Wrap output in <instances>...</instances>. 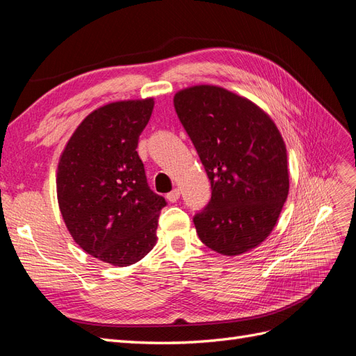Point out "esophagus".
Returning <instances> with one entry per match:
<instances>
[{
    "label": "esophagus",
    "instance_id": "34e87169",
    "mask_svg": "<svg viewBox=\"0 0 356 356\" xmlns=\"http://www.w3.org/2000/svg\"><path fill=\"white\" fill-rule=\"evenodd\" d=\"M179 196H181V191H179L178 188H175V190H172L170 193H168V195H166V199H168L169 202L174 203V202H177V200L179 199Z\"/></svg>",
    "mask_w": 356,
    "mask_h": 356
}]
</instances>
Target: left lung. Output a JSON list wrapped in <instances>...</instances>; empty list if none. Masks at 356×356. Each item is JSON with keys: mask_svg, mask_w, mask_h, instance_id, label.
<instances>
[{"mask_svg": "<svg viewBox=\"0 0 356 356\" xmlns=\"http://www.w3.org/2000/svg\"><path fill=\"white\" fill-rule=\"evenodd\" d=\"M174 105L211 181V200L193 218L200 241L229 257L251 251L272 233L288 197L281 132L260 106L218 86L182 89Z\"/></svg>", "mask_w": 356, "mask_h": 356, "instance_id": "obj_1", "label": "left lung"}]
</instances>
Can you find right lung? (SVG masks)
I'll return each instance as SVG.
<instances>
[{"mask_svg": "<svg viewBox=\"0 0 356 356\" xmlns=\"http://www.w3.org/2000/svg\"><path fill=\"white\" fill-rule=\"evenodd\" d=\"M154 99L118 101L90 113L75 129L58 165L62 218L83 251L124 267L156 245L166 200L148 187L136 147Z\"/></svg>", "mask_w": 356, "mask_h": 356, "instance_id": "1", "label": "right lung"}]
</instances>
